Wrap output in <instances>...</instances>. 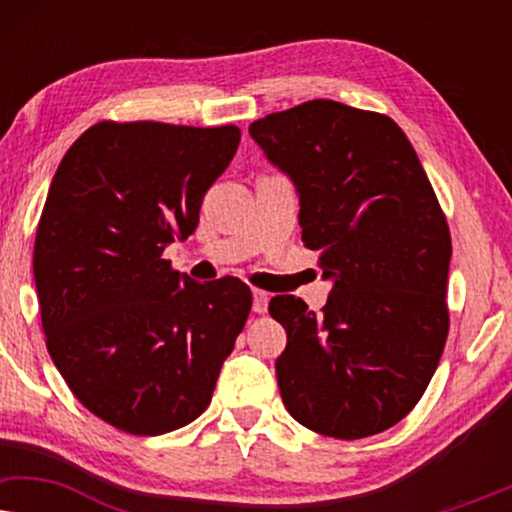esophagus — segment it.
<instances>
[{
    "instance_id": "obj_1",
    "label": "esophagus",
    "mask_w": 512,
    "mask_h": 512,
    "mask_svg": "<svg viewBox=\"0 0 512 512\" xmlns=\"http://www.w3.org/2000/svg\"><path fill=\"white\" fill-rule=\"evenodd\" d=\"M251 296H254V312L256 314L268 312V303H270V293L268 291L254 289V291H251Z\"/></svg>"
}]
</instances>
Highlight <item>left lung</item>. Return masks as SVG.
I'll return each mask as SVG.
<instances>
[{"mask_svg":"<svg viewBox=\"0 0 512 512\" xmlns=\"http://www.w3.org/2000/svg\"><path fill=\"white\" fill-rule=\"evenodd\" d=\"M249 135L291 177L303 242L333 282L321 314L270 300L286 410L340 440L387 431L429 387L450 331L452 240L431 181L389 116L333 100L258 118Z\"/></svg>","mask_w":512,"mask_h":512,"instance_id":"obj_1","label":"left lung"}]
</instances>
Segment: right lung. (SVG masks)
I'll return each mask as SVG.
<instances>
[{
	"label": "right lung",
	"instance_id": "right-lung-1",
	"mask_svg": "<svg viewBox=\"0 0 512 512\" xmlns=\"http://www.w3.org/2000/svg\"><path fill=\"white\" fill-rule=\"evenodd\" d=\"M240 128L102 121L69 146L34 240L48 354L116 429L158 436L200 417L251 310L235 277L198 284L163 251L198 228Z\"/></svg>",
	"mask_w": 512,
	"mask_h": 512
}]
</instances>
